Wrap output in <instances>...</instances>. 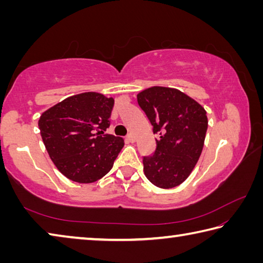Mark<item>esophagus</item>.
I'll list each match as a JSON object with an SVG mask.
<instances>
[{"instance_id":"esophagus-1","label":"esophagus","mask_w":263,"mask_h":263,"mask_svg":"<svg viewBox=\"0 0 263 263\" xmlns=\"http://www.w3.org/2000/svg\"><path fill=\"white\" fill-rule=\"evenodd\" d=\"M126 141H128V142H135V141H136L135 136H133L132 133H130V135H127V136H126Z\"/></svg>"}]
</instances>
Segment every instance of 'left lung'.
<instances>
[{
	"instance_id": "8db88e82",
	"label": "left lung",
	"mask_w": 263,
	"mask_h": 263,
	"mask_svg": "<svg viewBox=\"0 0 263 263\" xmlns=\"http://www.w3.org/2000/svg\"><path fill=\"white\" fill-rule=\"evenodd\" d=\"M153 132L157 149L145 157L144 173L162 189L180 185L191 174L201 157L208 130L206 111L184 92L168 87H151L137 95Z\"/></svg>"
}]
</instances>
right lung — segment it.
<instances>
[{
	"instance_id": "1",
	"label": "right lung",
	"mask_w": 263,
	"mask_h": 263,
	"mask_svg": "<svg viewBox=\"0 0 263 263\" xmlns=\"http://www.w3.org/2000/svg\"><path fill=\"white\" fill-rule=\"evenodd\" d=\"M115 100L100 92L67 97L42 114L38 126L53 163L78 183H92L108 174L124 139L104 135Z\"/></svg>"
}]
</instances>
